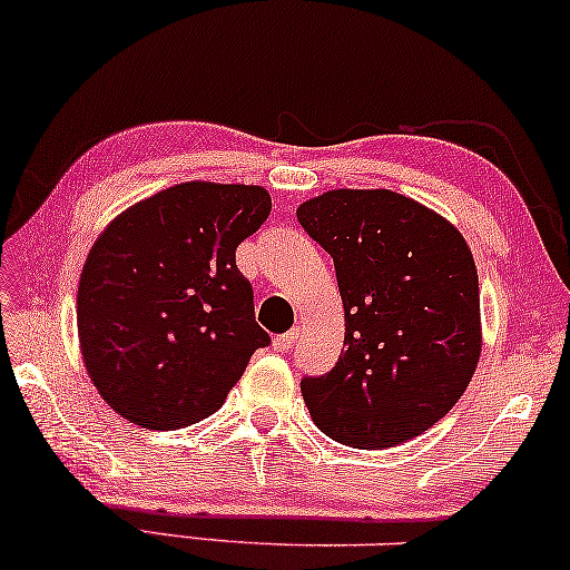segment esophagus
<instances>
[{
	"label": "esophagus",
	"instance_id": "34e87169",
	"mask_svg": "<svg viewBox=\"0 0 570 570\" xmlns=\"http://www.w3.org/2000/svg\"><path fill=\"white\" fill-rule=\"evenodd\" d=\"M294 342H297V331H286V334H278L276 338H273V347H276L278 352H286L294 347Z\"/></svg>",
	"mask_w": 570,
	"mask_h": 570
}]
</instances>
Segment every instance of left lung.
Segmentation results:
<instances>
[{"instance_id": "1", "label": "left lung", "mask_w": 570, "mask_h": 570, "mask_svg": "<svg viewBox=\"0 0 570 570\" xmlns=\"http://www.w3.org/2000/svg\"><path fill=\"white\" fill-rule=\"evenodd\" d=\"M334 257L344 347L302 397L323 434L360 450L407 442L450 413L481 355L479 276L452 223L389 189H334L297 207Z\"/></svg>"}]
</instances>
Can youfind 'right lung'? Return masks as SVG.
<instances>
[{
	"label": "right lung",
	"instance_id": "right-lung-1",
	"mask_svg": "<svg viewBox=\"0 0 570 570\" xmlns=\"http://www.w3.org/2000/svg\"><path fill=\"white\" fill-rule=\"evenodd\" d=\"M271 215L263 186L186 181L136 202L99 234L78 281L86 371L141 429L213 415L255 350L252 284L236 247Z\"/></svg>",
	"mask_w": 570,
	"mask_h": 570
}]
</instances>
